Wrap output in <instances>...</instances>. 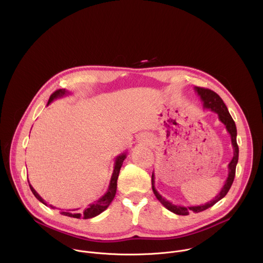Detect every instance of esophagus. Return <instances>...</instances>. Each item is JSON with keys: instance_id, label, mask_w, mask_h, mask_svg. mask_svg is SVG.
Listing matches in <instances>:
<instances>
[{"instance_id": "esophagus-1", "label": "esophagus", "mask_w": 263, "mask_h": 263, "mask_svg": "<svg viewBox=\"0 0 263 263\" xmlns=\"http://www.w3.org/2000/svg\"><path fill=\"white\" fill-rule=\"evenodd\" d=\"M139 141H140V142H144V143H145V142H147V141H148V140H147V138H146V137H145V136H143V135H141V136H140V137H139Z\"/></svg>"}]
</instances>
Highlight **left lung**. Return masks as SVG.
Here are the masks:
<instances>
[{
	"label": "left lung",
	"mask_w": 263,
	"mask_h": 263,
	"mask_svg": "<svg viewBox=\"0 0 263 263\" xmlns=\"http://www.w3.org/2000/svg\"><path fill=\"white\" fill-rule=\"evenodd\" d=\"M196 92L198 93V96L200 97L201 101L203 102V108L204 109H208L212 112H215L218 117V120L224 125L226 127L228 133L231 136V143H232V147H233V158L230 161V163L228 164V177L224 181V184L222 186L221 191L217 194V196L202 205H198V206H181V205H174L173 203H171L170 201L165 200L155 189V175L154 172L152 174V189H153V193L156 196V198L158 199V201L170 211H172L175 214L178 215H189L191 211L198 213L201 211H204L210 207H212L215 203H217L219 200H221L224 196H226L230 190V187L234 181V177H235V170H236V164L238 162V145H237V141H236V136H237V130H236V126L235 123L232 119V117L230 116L229 111L227 106L224 105L223 101L220 99V97L215 93L214 91L207 89V88H202V87H195Z\"/></svg>",
	"instance_id": "8db88e82"
}]
</instances>
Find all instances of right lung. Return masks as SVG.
Wrapping results in <instances>:
<instances>
[{
    "mask_svg": "<svg viewBox=\"0 0 263 263\" xmlns=\"http://www.w3.org/2000/svg\"><path fill=\"white\" fill-rule=\"evenodd\" d=\"M69 95V92L65 89H58L56 90L55 92H53L49 99V102H48V105H50L54 100L56 99H59V98H62V97H65ZM47 105V106H48ZM127 158V152H124V153H121L119 156H117L116 160H115V167H114V173H112V176H111V179H110V183H109V186H108V190L107 192L105 193L104 196H102L98 201L89 204L84 210H80L79 208L77 209H72V210H65V211H61L60 213L63 214V215H66V216H70V217H74V218H83V219H87V218H91V217H95L97 215H99L100 213H102L104 210H106L108 208V206L110 205V203L112 202V200L115 199V196L117 194V187H118V178H119V175H120V171H121V167L123 165V162L124 160ZM29 186H30V190L31 192L33 193V195L35 196V198L39 200L40 202H42L43 204H45L46 206H48L47 202L36 193V191L33 189L32 185L30 184L29 182ZM50 207L52 208H55L53 207L52 205H50Z\"/></svg>",
    "mask_w": 263,
    "mask_h": 263,
    "instance_id": "add662e5",
    "label": "right lung"
}]
</instances>
